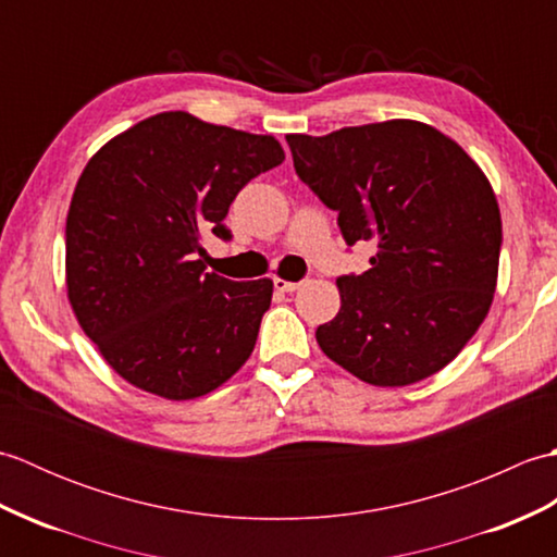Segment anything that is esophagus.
Returning <instances> with one entry per match:
<instances>
[{
    "label": "esophagus",
    "instance_id": "34e87169",
    "mask_svg": "<svg viewBox=\"0 0 557 557\" xmlns=\"http://www.w3.org/2000/svg\"><path fill=\"white\" fill-rule=\"evenodd\" d=\"M272 282H275V289H277V292H287V294L297 292V289L301 287V282H289V280H285V277H275Z\"/></svg>",
    "mask_w": 557,
    "mask_h": 557
}]
</instances>
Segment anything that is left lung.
<instances>
[{
	"label": "left lung",
	"instance_id": "obj_1",
	"mask_svg": "<svg viewBox=\"0 0 557 557\" xmlns=\"http://www.w3.org/2000/svg\"><path fill=\"white\" fill-rule=\"evenodd\" d=\"M294 170L349 246L373 242L361 275L337 280L342 306L315 330L327 359L375 387L437 373L488 315L503 244L488 176L465 148L413 120L289 134Z\"/></svg>",
	"mask_w": 557,
	"mask_h": 557
}]
</instances>
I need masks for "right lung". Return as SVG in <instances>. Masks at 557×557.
<instances>
[{"mask_svg": "<svg viewBox=\"0 0 557 557\" xmlns=\"http://www.w3.org/2000/svg\"><path fill=\"white\" fill-rule=\"evenodd\" d=\"M285 160L280 140L160 112L86 164L66 215V297L126 383L172 401L227 383L256 347L272 280L206 272L200 239L242 188Z\"/></svg>", "mask_w": 557, "mask_h": 557, "instance_id": "add662e5", "label": "right lung"}]
</instances>
